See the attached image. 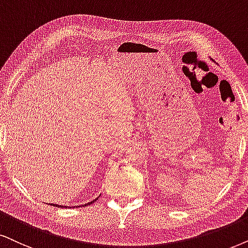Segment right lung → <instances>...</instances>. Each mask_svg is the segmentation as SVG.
I'll return each mask as SVG.
<instances>
[{
  "label": "right lung",
  "instance_id": "obj_1",
  "mask_svg": "<svg viewBox=\"0 0 248 248\" xmlns=\"http://www.w3.org/2000/svg\"><path fill=\"white\" fill-rule=\"evenodd\" d=\"M98 198H99V197H97V198H95V199H93V200H92V202H88V203H84V205H79V206H74V207L73 208H79V207H82V206H87V205H90V203H93V202H96V200H98ZM50 205H51V206H56V207H59V208H67V206H62V205H58V203H50Z\"/></svg>",
  "mask_w": 248,
  "mask_h": 248
}]
</instances>
